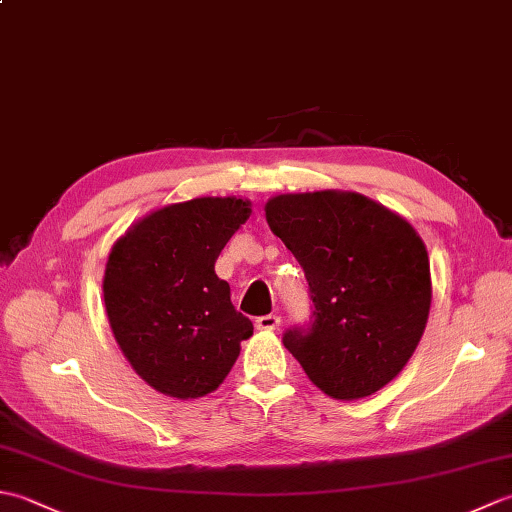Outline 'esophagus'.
<instances>
[{"label": "esophagus", "instance_id": "obj_1", "mask_svg": "<svg viewBox=\"0 0 512 512\" xmlns=\"http://www.w3.org/2000/svg\"><path fill=\"white\" fill-rule=\"evenodd\" d=\"M279 323H281V319L277 317V314H266V317H257L255 319V328L270 332V330H277Z\"/></svg>", "mask_w": 512, "mask_h": 512}]
</instances>
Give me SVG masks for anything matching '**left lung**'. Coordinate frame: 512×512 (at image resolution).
Segmentation results:
<instances>
[{
  "mask_svg": "<svg viewBox=\"0 0 512 512\" xmlns=\"http://www.w3.org/2000/svg\"><path fill=\"white\" fill-rule=\"evenodd\" d=\"M266 220L308 279L312 321L284 334L323 394L356 400L394 380L431 308L429 255L413 226L350 191L275 195Z\"/></svg>",
  "mask_w": 512,
  "mask_h": 512,
  "instance_id": "8db88e82",
  "label": "left lung"
}]
</instances>
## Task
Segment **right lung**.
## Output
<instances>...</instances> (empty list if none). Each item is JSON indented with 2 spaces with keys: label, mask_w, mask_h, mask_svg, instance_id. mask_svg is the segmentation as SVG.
I'll return each instance as SVG.
<instances>
[{
  "label": "right lung",
  "mask_w": 512,
  "mask_h": 512,
  "mask_svg": "<svg viewBox=\"0 0 512 512\" xmlns=\"http://www.w3.org/2000/svg\"><path fill=\"white\" fill-rule=\"evenodd\" d=\"M250 215L239 198H195L145 215L114 244L103 297L136 374L171 398L222 385L253 323L231 303L215 259Z\"/></svg>",
  "instance_id": "right-lung-1"
}]
</instances>
